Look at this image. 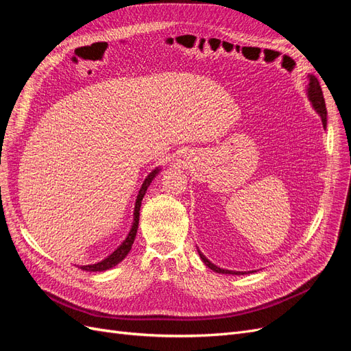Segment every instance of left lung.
I'll return each mask as SVG.
<instances>
[{"label":"left lung","instance_id":"1","mask_svg":"<svg viewBox=\"0 0 351 351\" xmlns=\"http://www.w3.org/2000/svg\"><path fill=\"white\" fill-rule=\"evenodd\" d=\"M309 98H311V101H312V104H313V107H315V110L319 112V115H321V119H322V124H324V127H326V107H325V99H324V93H322V89H321V86H319V82H317V79L315 77V76H311V83H309ZM199 254H200V259L205 262V265L206 267H209L210 269H214L215 272H218V274H236V275H239V274H243V272H232V271H228V269H221V268H218V267H215L214 263H210L204 254H202L200 252H199Z\"/></svg>","mask_w":351,"mask_h":351}]
</instances>
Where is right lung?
<instances>
[{"mask_svg": "<svg viewBox=\"0 0 351 351\" xmlns=\"http://www.w3.org/2000/svg\"><path fill=\"white\" fill-rule=\"evenodd\" d=\"M155 174H156V169H155L154 173H151L149 176L146 177V180H145L143 184H142L141 192H139V195H137V199H136L134 222H133V226H132V230H130V232H129V236H127V239L123 241L121 246H120L119 249H117L112 254H110V256H108L107 259H104V261H101V262H98V263H93V265H83V267H80V269H83V271H92V272L107 271V269L115 267L117 263H120V262L127 256V254H129V252H130V249H132V244H133L134 237H136V232H137V226H139V210H141V206H142V199H143V196H145V193H146L147 187H149V184L152 183V180H154Z\"/></svg>", "mask_w": 351, "mask_h": 351, "instance_id": "1", "label": "right lung"}]
</instances>
